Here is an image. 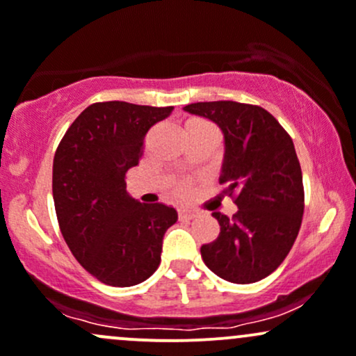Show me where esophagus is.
<instances>
[{
	"label": "esophagus",
	"mask_w": 356,
	"mask_h": 356,
	"mask_svg": "<svg viewBox=\"0 0 356 356\" xmlns=\"http://www.w3.org/2000/svg\"><path fill=\"white\" fill-rule=\"evenodd\" d=\"M194 216H196V213H194L193 209H188V208L179 209V220H193Z\"/></svg>",
	"instance_id": "34e87169"
}]
</instances>
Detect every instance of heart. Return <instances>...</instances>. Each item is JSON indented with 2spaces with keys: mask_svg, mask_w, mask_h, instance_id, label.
<instances>
[{
  "mask_svg": "<svg viewBox=\"0 0 356 356\" xmlns=\"http://www.w3.org/2000/svg\"><path fill=\"white\" fill-rule=\"evenodd\" d=\"M184 133L186 134H211L218 140V129L215 128V124L207 121L203 118H191L186 121L184 124ZM194 181L191 179H179V181H174L170 184V196L177 201H188L194 196Z\"/></svg>",
  "mask_w": 356,
  "mask_h": 356,
  "instance_id": "b5f03b06",
  "label": "heart"
}]
</instances>
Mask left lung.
<instances>
[{"mask_svg":"<svg viewBox=\"0 0 356 356\" xmlns=\"http://www.w3.org/2000/svg\"><path fill=\"white\" fill-rule=\"evenodd\" d=\"M184 111L220 126L225 136L220 184L238 211H213L220 235L201 247L220 278L247 285L271 275L293 247L304 216V182L293 141L266 109L234 100L189 104Z\"/></svg>","mask_w":356,"mask_h":356,"instance_id":"obj_1","label":"left lung"}]
</instances>
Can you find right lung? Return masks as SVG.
<instances>
[{
	"mask_svg": "<svg viewBox=\"0 0 356 356\" xmlns=\"http://www.w3.org/2000/svg\"><path fill=\"white\" fill-rule=\"evenodd\" d=\"M172 107L97 102L81 112L58 145L52 196L71 254L93 278L133 286L156 271L167 228L177 211L143 204L126 193V172L143 153L145 134Z\"/></svg>",
	"mask_w": 356,
	"mask_h": 356,
	"instance_id": "add662e5",
	"label": "right lung"
}]
</instances>
